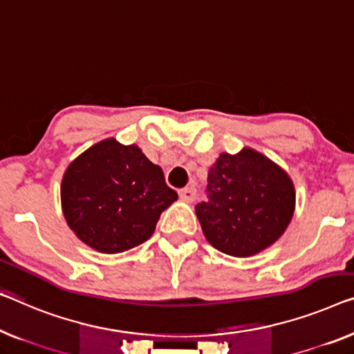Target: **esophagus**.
<instances>
[{"label": "esophagus", "instance_id": "obj_1", "mask_svg": "<svg viewBox=\"0 0 354 354\" xmlns=\"http://www.w3.org/2000/svg\"><path fill=\"white\" fill-rule=\"evenodd\" d=\"M195 194H197V191L194 187H184L179 191V198L184 200V202H194Z\"/></svg>", "mask_w": 354, "mask_h": 354}]
</instances>
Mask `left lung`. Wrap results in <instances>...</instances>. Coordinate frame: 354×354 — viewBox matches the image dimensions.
<instances>
[{
    "mask_svg": "<svg viewBox=\"0 0 354 354\" xmlns=\"http://www.w3.org/2000/svg\"><path fill=\"white\" fill-rule=\"evenodd\" d=\"M294 202V186L286 173L246 147L236 156H219L208 171L207 200L197 203L195 213L216 250L248 257L283 235Z\"/></svg>",
    "mask_w": 354,
    "mask_h": 354,
    "instance_id": "8db88e82",
    "label": "left lung"
}]
</instances>
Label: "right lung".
Wrapping results in <instances>:
<instances>
[{
    "mask_svg": "<svg viewBox=\"0 0 354 354\" xmlns=\"http://www.w3.org/2000/svg\"><path fill=\"white\" fill-rule=\"evenodd\" d=\"M178 198L163 171L138 146L100 141L68 167L62 207L79 240L106 254L145 243Z\"/></svg>",
    "mask_w": 354,
    "mask_h": 354,
    "instance_id": "1",
    "label": "right lung"
}]
</instances>
